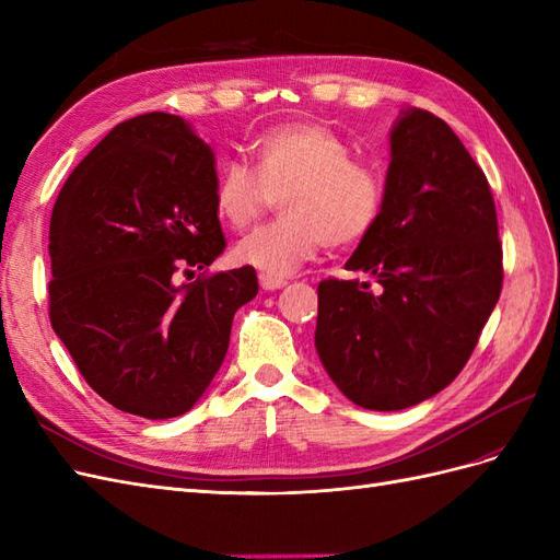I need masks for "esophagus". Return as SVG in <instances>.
I'll list each match as a JSON object with an SVG mask.
<instances>
[{"label": "esophagus", "instance_id": "34e87169", "mask_svg": "<svg viewBox=\"0 0 560 560\" xmlns=\"http://www.w3.org/2000/svg\"><path fill=\"white\" fill-rule=\"evenodd\" d=\"M259 282H261V287L266 292H273V290H280V287H284L287 284V280L284 278H276V276H259Z\"/></svg>", "mask_w": 560, "mask_h": 560}]
</instances>
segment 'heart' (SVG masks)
Listing matches in <instances>:
<instances>
[{"instance_id": "heart-1", "label": "heart", "mask_w": 560, "mask_h": 560, "mask_svg": "<svg viewBox=\"0 0 560 560\" xmlns=\"http://www.w3.org/2000/svg\"><path fill=\"white\" fill-rule=\"evenodd\" d=\"M254 171L226 161L214 182V212L235 231L252 226L282 196V219L233 247V261L266 276H290L322 245L362 243L378 224L385 184L374 165L352 159L350 144L311 121L268 128L252 142Z\"/></svg>"}]
</instances>
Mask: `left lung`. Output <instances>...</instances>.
I'll return each mask as SVG.
<instances>
[{
	"instance_id": "8db88e82",
	"label": "left lung",
	"mask_w": 560,
	"mask_h": 560,
	"mask_svg": "<svg viewBox=\"0 0 560 560\" xmlns=\"http://www.w3.org/2000/svg\"><path fill=\"white\" fill-rule=\"evenodd\" d=\"M322 280L315 348L336 387L371 411L434 397L467 364L502 290V245L481 167L442 118L409 107L389 130L385 200L346 264Z\"/></svg>"
}]
</instances>
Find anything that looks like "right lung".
<instances>
[{
	"mask_svg": "<svg viewBox=\"0 0 560 560\" xmlns=\"http://www.w3.org/2000/svg\"><path fill=\"white\" fill-rule=\"evenodd\" d=\"M214 154L182 116L118 124L67 177L50 214V325L118 411L165 420L222 366L252 266L198 276L224 252Z\"/></svg>",
	"mask_w": 560,
	"mask_h": 560,
	"instance_id": "add662e5",
	"label": "right lung"
}]
</instances>
